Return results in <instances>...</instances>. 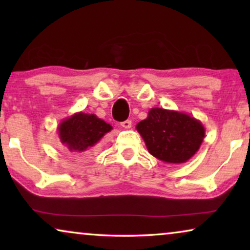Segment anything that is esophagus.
I'll return each instance as SVG.
<instances>
[{
  "instance_id": "esophagus-1",
  "label": "esophagus",
  "mask_w": 250,
  "mask_h": 250,
  "mask_svg": "<svg viewBox=\"0 0 250 250\" xmlns=\"http://www.w3.org/2000/svg\"><path fill=\"white\" fill-rule=\"evenodd\" d=\"M121 126L123 128H126V129H128V128H131V126H132V122L129 121V119H127V121H125V122H122L121 123Z\"/></svg>"
}]
</instances>
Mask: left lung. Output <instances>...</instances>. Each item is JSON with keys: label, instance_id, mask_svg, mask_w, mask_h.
Here are the masks:
<instances>
[{"label": "left lung", "instance_id": "1", "mask_svg": "<svg viewBox=\"0 0 250 250\" xmlns=\"http://www.w3.org/2000/svg\"><path fill=\"white\" fill-rule=\"evenodd\" d=\"M150 155L168 164L187 163L204 141L203 123L192 116L164 108H151L136 124Z\"/></svg>", "mask_w": 250, "mask_h": 250}]
</instances>
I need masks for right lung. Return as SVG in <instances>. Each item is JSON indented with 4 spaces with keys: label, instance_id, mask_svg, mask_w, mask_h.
<instances>
[{
    "label": "right lung",
    "instance_id": "1",
    "mask_svg": "<svg viewBox=\"0 0 250 250\" xmlns=\"http://www.w3.org/2000/svg\"><path fill=\"white\" fill-rule=\"evenodd\" d=\"M112 126L94 114L76 112L64 118L58 126V134L62 145L71 152H86L110 132Z\"/></svg>",
    "mask_w": 250,
    "mask_h": 250
}]
</instances>
